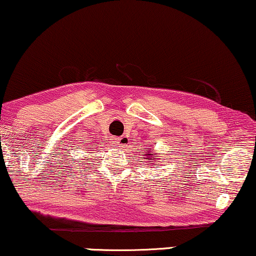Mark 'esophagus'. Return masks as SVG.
Returning a JSON list of instances; mask_svg holds the SVG:
<instances>
[{
	"label": "esophagus",
	"instance_id": "obj_1",
	"mask_svg": "<svg viewBox=\"0 0 256 256\" xmlns=\"http://www.w3.org/2000/svg\"><path fill=\"white\" fill-rule=\"evenodd\" d=\"M116 146H119V148H122V146H125L126 144H128V138H126L125 136H122V137H119L118 140H116Z\"/></svg>",
	"mask_w": 256,
	"mask_h": 256
}]
</instances>
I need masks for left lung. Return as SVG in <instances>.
<instances>
[{"instance_id":"left-lung-1","label":"left lung","mask_w":256,"mask_h":256,"mask_svg":"<svg viewBox=\"0 0 256 256\" xmlns=\"http://www.w3.org/2000/svg\"><path fill=\"white\" fill-rule=\"evenodd\" d=\"M150 150H152V148H148V150L146 152V160H148V162H158V156L156 155L155 152H150Z\"/></svg>"}]
</instances>
